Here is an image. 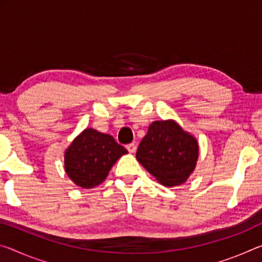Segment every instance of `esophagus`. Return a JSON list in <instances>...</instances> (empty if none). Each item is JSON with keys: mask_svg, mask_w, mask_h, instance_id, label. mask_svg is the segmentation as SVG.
<instances>
[{"mask_svg": "<svg viewBox=\"0 0 262 262\" xmlns=\"http://www.w3.org/2000/svg\"><path fill=\"white\" fill-rule=\"evenodd\" d=\"M126 148L128 149V151L132 152V154L136 151V144H135V143H129V144H127Z\"/></svg>", "mask_w": 262, "mask_h": 262, "instance_id": "obj_1", "label": "esophagus"}]
</instances>
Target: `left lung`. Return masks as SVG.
Here are the masks:
<instances>
[{"label":"left lung","mask_w":262,"mask_h":262,"mask_svg":"<svg viewBox=\"0 0 262 262\" xmlns=\"http://www.w3.org/2000/svg\"><path fill=\"white\" fill-rule=\"evenodd\" d=\"M198 142L173 120L154 121L141 141L136 159L165 186L188 180L198 160Z\"/></svg>","instance_id":"1"}]
</instances>
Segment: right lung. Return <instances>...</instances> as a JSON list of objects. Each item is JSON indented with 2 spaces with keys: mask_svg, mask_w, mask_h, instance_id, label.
I'll return each instance as SVG.
<instances>
[{
  "mask_svg": "<svg viewBox=\"0 0 262 262\" xmlns=\"http://www.w3.org/2000/svg\"><path fill=\"white\" fill-rule=\"evenodd\" d=\"M127 152L113 136L86 128L66 149L65 171L80 188H94L106 180L115 162Z\"/></svg>",
  "mask_w": 262,
  "mask_h": 262,
  "instance_id": "add662e5",
  "label": "right lung"
}]
</instances>
